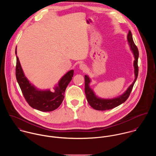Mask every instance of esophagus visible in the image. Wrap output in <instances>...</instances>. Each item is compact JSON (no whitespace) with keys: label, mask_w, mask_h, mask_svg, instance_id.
<instances>
[{"label":"esophagus","mask_w":156,"mask_h":156,"mask_svg":"<svg viewBox=\"0 0 156 156\" xmlns=\"http://www.w3.org/2000/svg\"><path fill=\"white\" fill-rule=\"evenodd\" d=\"M86 66L85 65V64H81L80 65V68L81 69H86Z\"/></svg>","instance_id":"obj_1"}]
</instances>
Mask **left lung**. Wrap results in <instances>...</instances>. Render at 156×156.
Here are the masks:
<instances>
[{
	"instance_id": "1",
	"label": "left lung",
	"mask_w": 156,
	"mask_h": 156,
	"mask_svg": "<svg viewBox=\"0 0 156 156\" xmlns=\"http://www.w3.org/2000/svg\"><path fill=\"white\" fill-rule=\"evenodd\" d=\"M127 40L130 46V48L133 53L134 56V74L135 79L133 83L128 88L127 90L119 97L113 98V99H102L97 98L93 90L89 87V83L90 82L89 77L87 75L85 76V92L87 97V101L89 105L94 109L97 111H106L112 109L115 107L118 106L122 103H124L127 99L129 98L132 89L133 87L134 84L137 78L139 68L137 66V61L139 58V51L137 46L135 45L133 40L132 34L130 30H129L127 35Z\"/></svg>"
}]
</instances>
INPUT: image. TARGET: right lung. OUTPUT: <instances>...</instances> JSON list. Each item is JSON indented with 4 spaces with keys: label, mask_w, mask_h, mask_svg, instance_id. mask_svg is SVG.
Returning <instances> with one entry per match:
<instances>
[{
    "label": "right lung",
    "mask_w": 156,
    "mask_h": 156,
    "mask_svg": "<svg viewBox=\"0 0 156 156\" xmlns=\"http://www.w3.org/2000/svg\"><path fill=\"white\" fill-rule=\"evenodd\" d=\"M17 55V48H16ZM16 67V76L22 90L23 95L29 104L34 109L41 112H51L56 109L62 103L64 94L68 85L71 82L74 70H70L61 78L58 85L55 88V92L50 90H41L37 89L29 83L25 77L17 56Z\"/></svg>",
    "instance_id": "right-lung-1"
}]
</instances>
